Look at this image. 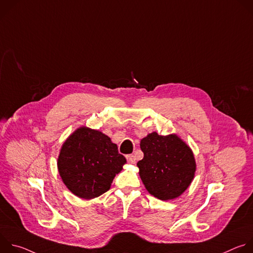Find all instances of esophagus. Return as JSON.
I'll return each mask as SVG.
<instances>
[{
  "instance_id": "1",
  "label": "esophagus",
  "mask_w": 253,
  "mask_h": 253,
  "mask_svg": "<svg viewBox=\"0 0 253 253\" xmlns=\"http://www.w3.org/2000/svg\"><path fill=\"white\" fill-rule=\"evenodd\" d=\"M126 158H127V160H128V162H129V163H131V164L135 163V161H136V159H135V156H134L133 154L127 155V156H126Z\"/></svg>"
}]
</instances>
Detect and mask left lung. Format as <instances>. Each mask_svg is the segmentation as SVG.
I'll list each match as a JSON object with an SVG mask.
<instances>
[{"label": "left lung", "mask_w": 253, "mask_h": 253, "mask_svg": "<svg viewBox=\"0 0 253 253\" xmlns=\"http://www.w3.org/2000/svg\"><path fill=\"white\" fill-rule=\"evenodd\" d=\"M140 148L144 157L137 167L147 191L164 201L183 194L196 171L194 154L186 142L177 134L152 132L141 139Z\"/></svg>", "instance_id": "left-lung-1"}]
</instances>
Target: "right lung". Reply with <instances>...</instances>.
Segmentation results:
<instances>
[{
	"instance_id": "add662e5",
	"label": "right lung",
	"mask_w": 253,
	"mask_h": 253,
	"mask_svg": "<svg viewBox=\"0 0 253 253\" xmlns=\"http://www.w3.org/2000/svg\"><path fill=\"white\" fill-rule=\"evenodd\" d=\"M126 162L110 137L82 126L63 143L57 166L66 187L79 198L89 200L110 189Z\"/></svg>"
}]
</instances>
